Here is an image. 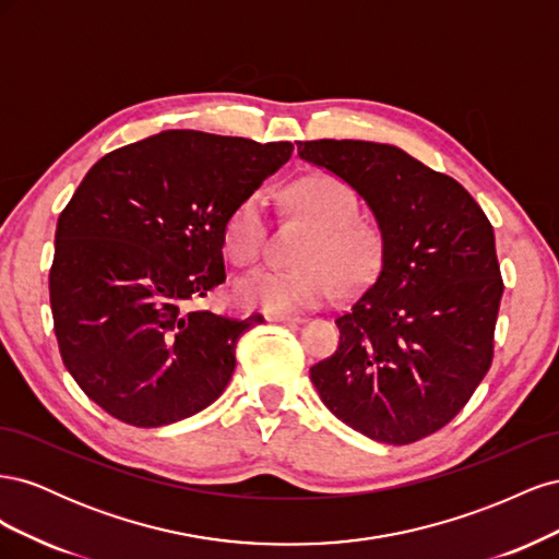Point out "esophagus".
<instances>
[{
	"mask_svg": "<svg viewBox=\"0 0 559 559\" xmlns=\"http://www.w3.org/2000/svg\"><path fill=\"white\" fill-rule=\"evenodd\" d=\"M265 319L267 321H277V324H292V326L302 324V319L296 317V314H265Z\"/></svg>",
	"mask_w": 559,
	"mask_h": 559,
	"instance_id": "obj_1",
	"label": "esophagus"
}]
</instances>
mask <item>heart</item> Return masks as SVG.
I'll use <instances>...</instances> for the list:
<instances>
[{"label":"heart","instance_id":"obj_1","mask_svg":"<svg viewBox=\"0 0 559 559\" xmlns=\"http://www.w3.org/2000/svg\"><path fill=\"white\" fill-rule=\"evenodd\" d=\"M292 205L314 226L300 251L302 265L259 267L235 280L233 296L247 308L286 314L326 302L335 286L354 292L373 280L380 265L378 235L359 224V200L335 177H306L292 186ZM267 235V200L257 191L247 195L226 224V251L240 263H253Z\"/></svg>","mask_w":559,"mask_h":559}]
</instances>
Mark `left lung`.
Segmentation results:
<instances>
[{
  "mask_svg": "<svg viewBox=\"0 0 559 559\" xmlns=\"http://www.w3.org/2000/svg\"><path fill=\"white\" fill-rule=\"evenodd\" d=\"M298 156L345 181L380 233L378 277L335 319L341 345L310 380L354 431L415 443L464 408L492 364L503 294L492 224L460 181L394 144L298 142Z\"/></svg>",
  "mask_w": 559,
  "mask_h": 559,
  "instance_id": "1",
  "label": "left lung"
}]
</instances>
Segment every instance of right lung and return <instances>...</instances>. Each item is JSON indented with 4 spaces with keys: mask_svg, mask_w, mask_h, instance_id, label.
Segmentation results:
<instances>
[{
    "mask_svg": "<svg viewBox=\"0 0 559 559\" xmlns=\"http://www.w3.org/2000/svg\"><path fill=\"white\" fill-rule=\"evenodd\" d=\"M259 144L165 130L99 158L58 218L48 289L62 361L99 408L163 427L214 403L235 345L261 314L186 310L226 280L230 214L292 158Z\"/></svg>",
    "mask_w": 559,
    "mask_h": 559,
    "instance_id": "obj_1",
    "label": "right lung"
}]
</instances>
